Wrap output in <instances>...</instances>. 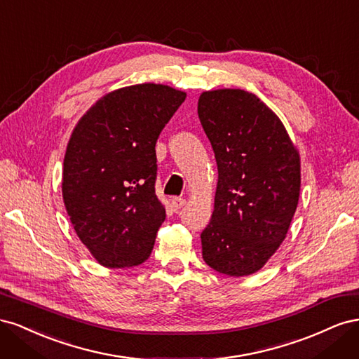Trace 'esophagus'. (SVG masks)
I'll return each instance as SVG.
<instances>
[{
    "label": "esophagus",
    "instance_id": "obj_1",
    "mask_svg": "<svg viewBox=\"0 0 359 359\" xmlns=\"http://www.w3.org/2000/svg\"><path fill=\"white\" fill-rule=\"evenodd\" d=\"M186 205V199H182V198H172L170 199V206L175 211H178V210H181L182 206Z\"/></svg>",
    "mask_w": 359,
    "mask_h": 359
}]
</instances>
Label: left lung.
<instances>
[{
	"mask_svg": "<svg viewBox=\"0 0 359 359\" xmlns=\"http://www.w3.org/2000/svg\"><path fill=\"white\" fill-rule=\"evenodd\" d=\"M198 114L219 169L202 257L222 274L250 276L285 241L299 199V154L283 123L252 93L205 91Z\"/></svg>",
	"mask_w": 359,
	"mask_h": 359,
	"instance_id": "left-lung-1",
	"label": "left lung"
}]
</instances>
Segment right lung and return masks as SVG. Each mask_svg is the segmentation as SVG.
Listing matches in <instances>:
<instances>
[{
	"label": "right lung",
	"mask_w": 359,
	"mask_h": 359,
	"mask_svg": "<svg viewBox=\"0 0 359 359\" xmlns=\"http://www.w3.org/2000/svg\"><path fill=\"white\" fill-rule=\"evenodd\" d=\"M186 93L139 83L106 94L74 127L62 199L82 244L106 268L149 257L166 210L156 194V142Z\"/></svg>",
	"instance_id": "add662e5"
}]
</instances>
